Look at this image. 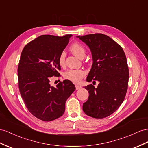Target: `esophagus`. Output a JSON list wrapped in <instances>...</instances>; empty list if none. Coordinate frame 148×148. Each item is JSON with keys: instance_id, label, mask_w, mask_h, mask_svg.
I'll use <instances>...</instances> for the list:
<instances>
[{"instance_id": "esophagus-1", "label": "esophagus", "mask_w": 148, "mask_h": 148, "mask_svg": "<svg viewBox=\"0 0 148 148\" xmlns=\"http://www.w3.org/2000/svg\"><path fill=\"white\" fill-rule=\"evenodd\" d=\"M81 88H82V87H81V86H79V85H75V89H76V90L80 89Z\"/></svg>"}]
</instances>
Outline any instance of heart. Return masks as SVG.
Returning <instances> with one entry per match:
<instances>
[{"mask_svg":"<svg viewBox=\"0 0 148 148\" xmlns=\"http://www.w3.org/2000/svg\"><path fill=\"white\" fill-rule=\"evenodd\" d=\"M70 51L73 53V54L81 59H82L86 56V49L79 43L72 44L70 47ZM65 58L66 54L65 52H63L60 54L59 58V63L60 66H63L64 65ZM85 74V71L82 69H69L64 73V77L67 80L74 83H78L81 81Z\"/></svg>","mask_w":148,"mask_h":148,"instance_id":"b5f03b06","label":"heart"}]
</instances>
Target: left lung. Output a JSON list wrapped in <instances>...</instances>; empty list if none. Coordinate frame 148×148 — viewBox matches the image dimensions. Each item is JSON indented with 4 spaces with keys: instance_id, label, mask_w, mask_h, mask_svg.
<instances>
[{
    "instance_id": "8db88e82",
    "label": "left lung",
    "mask_w": 148,
    "mask_h": 148,
    "mask_svg": "<svg viewBox=\"0 0 148 148\" xmlns=\"http://www.w3.org/2000/svg\"><path fill=\"white\" fill-rule=\"evenodd\" d=\"M89 47L92 65L86 81H99L97 88L85 86L88 99L83 104L86 114L102 119L110 116L119 108L126 96L129 69L123 48L109 36L94 34L76 36Z\"/></svg>"
}]
</instances>
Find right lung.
I'll list each match as a JSON object with an SVG mask.
<instances>
[{"label": "right lung", "instance_id": "obj_1", "mask_svg": "<svg viewBox=\"0 0 148 148\" xmlns=\"http://www.w3.org/2000/svg\"><path fill=\"white\" fill-rule=\"evenodd\" d=\"M71 36H40L26 45L21 53L17 70L21 96L29 111L44 121L62 116L67 99L75 89L69 80L56 87L50 84L51 77L59 75V56Z\"/></svg>", "mask_w": 148, "mask_h": 148}]
</instances>
